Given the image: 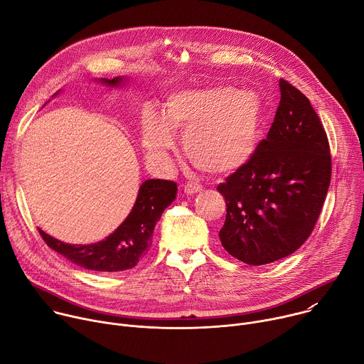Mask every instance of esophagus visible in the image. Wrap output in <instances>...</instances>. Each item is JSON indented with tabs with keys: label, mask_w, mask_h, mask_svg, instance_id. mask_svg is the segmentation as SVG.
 <instances>
[{
	"label": "esophagus",
	"mask_w": 364,
	"mask_h": 364,
	"mask_svg": "<svg viewBox=\"0 0 364 364\" xmlns=\"http://www.w3.org/2000/svg\"><path fill=\"white\" fill-rule=\"evenodd\" d=\"M201 191V186L197 183H186L184 184V193L187 194H196Z\"/></svg>",
	"instance_id": "1"
}]
</instances>
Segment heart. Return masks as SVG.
Wrapping results in <instances>:
<instances>
[{"label": "heart", "mask_w": 364, "mask_h": 364, "mask_svg": "<svg viewBox=\"0 0 364 364\" xmlns=\"http://www.w3.org/2000/svg\"><path fill=\"white\" fill-rule=\"evenodd\" d=\"M267 107L262 96L233 86H207L174 92L163 118L142 117V146L159 166L170 164L174 134H183L184 152L198 170L223 176L243 167L262 135Z\"/></svg>", "instance_id": "heart-1"}]
</instances>
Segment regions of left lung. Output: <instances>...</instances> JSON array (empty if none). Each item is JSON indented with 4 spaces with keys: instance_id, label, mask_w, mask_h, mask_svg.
Returning <instances> with one entry per match:
<instances>
[{
    "instance_id": "left-lung-1",
    "label": "left lung",
    "mask_w": 364,
    "mask_h": 364,
    "mask_svg": "<svg viewBox=\"0 0 364 364\" xmlns=\"http://www.w3.org/2000/svg\"><path fill=\"white\" fill-rule=\"evenodd\" d=\"M281 100L252 159L218 186L226 201L219 232L229 255L265 265L313 233L331 180L330 144L308 97L279 79Z\"/></svg>"
}]
</instances>
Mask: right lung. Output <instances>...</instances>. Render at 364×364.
<instances>
[{"label": "right lung", "instance_id": "add662e5", "mask_svg": "<svg viewBox=\"0 0 364 364\" xmlns=\"http://www.w3.org/2000/svg\"><path fill=\"white\" fill-rule=\"evenodd\" d=\"M109 86L119 85L122 77L102 79ZM177 184L168 180H146L139 187L136 201L122 225L105 240L92 245H69L38 229L48 247L56 250L75 265L99 272H121L134 268L146 255L154 228L163 212L174 201Z\"/></svg>", "mask_w": 364, "mask_h": 364}]
</instances>
